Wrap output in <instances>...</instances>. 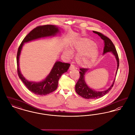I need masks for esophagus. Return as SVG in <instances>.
<instances>
[{
    "label": "esophagus",
    "mask_w": 135,
    "mask_h": 135,
    "mask_svg": "<svg viewBox=\"0 0 135 135\" xmlns=\"http://www.w3.org/2000/svg\"><path fill=\"white\" fill-rule=\"evenodd\" d=\"M74 69H75V66L73 64H71L70 66V70H74Z\"/></svg>",
    "instance_id": "obj_1"
}]
</instances>
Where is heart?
<instances>
[{
	"label": "heart",
	"mask_w": 135,
	"mask_h": 135,
	"mask_svg": "<svg viewBox=\"0 0 135 135\" xmlns=\"http://www.w3.org/2000/svg\"><path fill=\"white\" fill-rule=\"evenodd\" d=\"M95 44L91 40L86 38H81L72 46V50L78 52L76 61L79 65L83 67L93 65L98 56V52ZM66 54L71 55V51L67 50Z\"/></svg>",
	"instance_id": "obj_1"
}]
</instances>
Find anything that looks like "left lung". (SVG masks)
<instances>
[{
	"instance_id": "obj_1",
	"label": "left lung",
	"mask_w": 135,
	"mask_h": 135,
	"mask_svg": "<svg viewBox=\"0 0 135 135\" xmlns=\"http://www.w3.org/2000/svg\"><path fill=\"white\" fill-rule=\"evenodd\" d=\"M93 32L99 35L101 37V38L104 41V47L103 49V54H104L105 53L108 52H112L114 55V56H115L117 62V69L116 72V75L118 69V67H119V57H118L117 51L116 50L115 47L113 43H112L111 40L109 37L105 36L103 33L98 31H93ZM80 70L79 71L80 78L75 85V90L76 92L79 95H80L81 97H82L84 99H99V98H101L104 96L105 94H106L107 93L109 92L110 90L112 89V87L113 86L115 78V80H114L113 84L108 89L102 91H96L90 88L85 83V80H84V75H85V73L88 70V69L80 68Z\"/></svg>"
}]
</instances>
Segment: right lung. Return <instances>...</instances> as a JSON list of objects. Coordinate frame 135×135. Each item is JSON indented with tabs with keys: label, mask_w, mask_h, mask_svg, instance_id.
Listing matches in <instances>:
<instances>
[{
	"label": "right lung",
	"mask_w": 135,
	"mask_h": 135,
	"mask_svg": "<svg viewBox=\"0 0 135 135\" xmlns=\"http://www.w3.org/2000/svg\"><path fill=\"white\" fill-rule=\"evenodd\" d=\"M59 31L58 28L54 25H45L37 26L24 37L18 48L17 54V73L18 76L29 90L37 95H47L55 91L57 89L59 78L64 73L67 71L70 64L56 61L49 75L45 80L38 83L30 82L26 80L23 76L19 69V59L22 46L24 43L33 40L46 36H55Z\"/></svg>",
	"instance_id": "right-lung-1"
}]
</instances>
